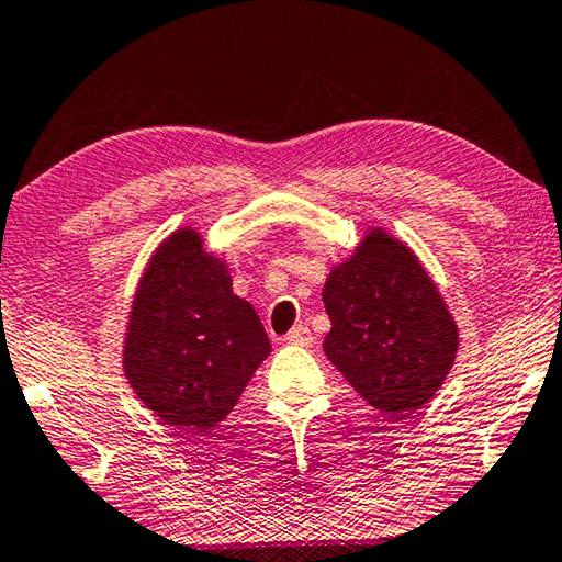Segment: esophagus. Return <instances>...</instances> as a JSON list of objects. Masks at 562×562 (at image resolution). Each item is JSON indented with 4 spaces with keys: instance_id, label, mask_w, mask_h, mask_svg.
<instances>
[{
    "instance_id": "34e87169",
    "label": "esophagus",
    "mask_w": 562,
    "mask_h": 562,
    "mask_svg": "<svg viewBox=\"0 0 562 562\" xmlns=\"http://www.w3.org/2000/svg\"><path fill=\"white\" fill-rule=\"evenodd\" d=\"M286 341H289V344H296V347H311V341H314V336H311L308 326L299 324V326H293V329L286 334Z\"/></svg>"
}]
</instances>
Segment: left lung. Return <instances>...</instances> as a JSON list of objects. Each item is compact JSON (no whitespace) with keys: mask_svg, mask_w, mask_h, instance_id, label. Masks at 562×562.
I'll return each mask as SVG.
<instances>
[{"mask_svg":"<svg viewBox=\"0 0 562 562\" xmlns=\"http://www.w3.org/2000/svg\"><path fill=\"white\" fill-rule=\"evenodd\" d=\"M331 331L324 351L371 407L414 412L450 374L457 326L417 258L384 231L369 233L324 286Z\"/></svg>","mask_w":562,"mask_h":562,"instance_id":"1","label":"left lung"}]
</instances>
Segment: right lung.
Segmentation results:
<instances>
[{"instance_id": "add662e5", "label": "right lung", "mask_w": 562, "mask_h": 562, "mask_svg": "<svg viewBox=\"0 0 562 562\" xmlns=\"http://www.w3.org/2000/svg\"><path fill=\"white\" fill-rule=\"evenodd\" d=\"M271 341L238 299L218 258L191 228L172 233L145 271L127 326L125 374L162 422L188 431L218 425Z\"/></svg>"}]
</instances>
